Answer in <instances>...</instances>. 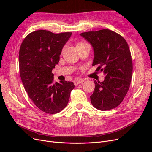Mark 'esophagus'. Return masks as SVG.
Listing matches in <instances>:
<instances>
[{"label": "esophagus", "instance_id": "obj_1", "mask_svg": "<svg viewBox=\"0 0 152 152\" xmlns=\"http://www.w3.org/2000/svg\"><path fill=\"white\" fill-rule=\"evenodd\" d=\"M84 81H85L84 79H79V78H78V79H77L74 81V84H75V86H77V85L82 83V82H84Z\"/></svg>", "mask_w": 152, "mask_h": 152}]
</instances>
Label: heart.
I'll return each mask as SVG.
<instances>
[{
    "mask_svg": "<svg viewBox=\"0 0 152 152\" xmlns=\"http://www.w3.org/2000/svg\"><path fill=\"white\" fill-rule=\"evenodd\" d=\"M79 44H80V43H79Z\"/></svg>",
    "mask_w": 152,
    "mask_h": 152,
    "instance_id": "obj_1",
    "label": "heart"
}]
</instances>
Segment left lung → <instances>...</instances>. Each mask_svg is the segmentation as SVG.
Listing matches in <instances>:
<instances>
[{
    "label": "left lung",
    "mask_w": 152,
    "mask_h": 152,
    "mask_svg": "<svg viewBox=\"0 0 152 152\" xmlns=\"http://www.w3.org/2000/svg\"><path fill=\"white\" fill-rule=\"evenodd\" d=\"M80 35L93 48V66L98 65L96 71L106 75L104 81H94V91L90 96L92 104L102 111L117 107L129 89L132 74L131 54L126 40L108 29Z\"/></svg>",
    "instance_id": "left-lung-1"
}]
</instances>
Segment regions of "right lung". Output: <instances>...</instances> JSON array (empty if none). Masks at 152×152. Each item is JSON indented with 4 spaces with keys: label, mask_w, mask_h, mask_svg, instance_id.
Segmentation results:
<instances>
[{
    "label": "right lung",
    "mask_w": 152,
    "mask_h": 152,
    "mask_svg": "<svg viewBox=\"0 0 152 152\" xmlns=\"http://www.w3.org/2000/svg\"><path fill=\"white\" fill-rule=\"evenodd\" d=\"M72 34L39 30L27 35L20 46L19 67L23 84L30 99L44 112H60L75 87L72 82L65 80L54 84L52 73Z\"/></svg>",
    "instance_id": "1"
}]
</instances>
